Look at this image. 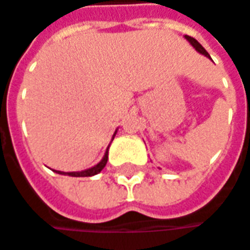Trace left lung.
<instances>
[{"label":"left lung","mask_w":250,"mask_h":250,"mask_svg":"<svg viewBox=\"0 0 250 250\" xmlns=\"http://www.w3.org/2000/svg\"><path fill=\"white\" fill-rule=\"evenodd\" d=\"M185 39H187V41H188V42H189V43H191V45H192V46H194V48H195V49L199 52V53H202L204 56H207V58H209V59H211L209 53H208V52H207L205 49H204V48H202V45L199 43L197 39H194L192 37H188V35H185Z\"/></svg>","instance_id":"8db88e82"}]
</instances>
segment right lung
Masks as SVG:
<instances>
[{
    "mask_svg": "<svg viewBox=\"0 0 250 250\" xmlns=\"http://www.w3.org/2000/svg\"><path fill=\"white\" fill-rule=\"evenodd\" d=\"M114 137V136H113ZM109 150V148H107ZM107 151H106V154L104 157L102 158V161L99 163V164H96L95 167H92V168H87L84 169V171H75V172H63V171H56L55 169V172H58V174H63V175H70V177H92V175H96V174H99L102 169L106 167V164H107Z\"/></svg>",
    "mask_w": 250,
    "mask_h": 250,
    "instance_id": "1",
    "label": "right lung"
}]
</instances>
